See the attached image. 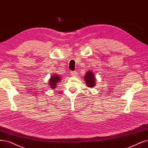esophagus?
I'll list each match as a JSON object with an SVG mask.
<instances>
[{"instance_id": "34e87169", "label": "esophagus", "mask_w": 148, "mask_h": 148, "mask_svg": "<svg viewBox=\"0 0 148 148\" xmlns=\"http://www.w3.org/2000/svg\"><path fill=\"white\" fill-rule=\"evenodd\" d=\"M70 74H71V75H72L73 76H76V75H77V72H75V71H73V72H70Z\"/></svg>"}]
</instances>
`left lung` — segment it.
Listing matches in <instances>:
<instances>
[{
    "instance_id": "obj_1",
    "label": "left lung",
    "mask_w": 148,
    "mask_h": 148,
    "mask_svg": "<svg viewBox=\"0 0 148 148\" xmlns=\"http://www.w3.org/2000/svg\"><path fill=\"white\" fill-rule=\"evenodd\" d=\"M84 79L85 81V84L88 88H94L96 85V78L95 75L92 71L89 70L86 72L85 76H84Z\"/></svg>"
}]
</instances>
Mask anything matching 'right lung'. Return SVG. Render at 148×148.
Listing matches in <instances>:
<instances>
[{
  "instance_id": "1",
  "label": "right lung",
  "mask_w": 148,
  "mask_h": 148,
  "mask_svg": "<svg viewBox=\"0 0 148 148\" xmlns=\"http://www.w3.org/2000/svg\"><path fill=\"white\" fill-rule=\"evenodd\" d=\"M61 80H62V79H61V76L60 75L53 74V75L51 76V78H49L48 81L49 88L54 90L55 88L57 87L58 83H60Z\"/></svg>"
}]
</instances>
